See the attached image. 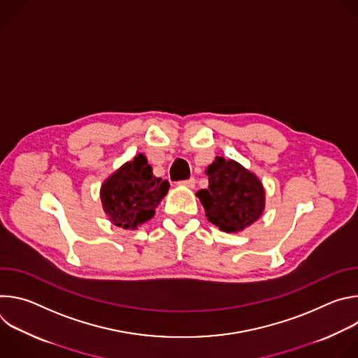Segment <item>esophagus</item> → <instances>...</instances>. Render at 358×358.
Listing matches in <instances>:
<instances>
[{
    "mask_svg": "<svg viewBox=\"0 0 358 358\" xmlns=\"http://www.w3.org/2000/svg\"><path fill=\"white\" fill-rule=\"evenodd\" d=\"M180 185H184V187H188V188H194L195 187V178H188V180H184V181H180L178 182Z\"/></svg>",
    "mask_w": 358,
    "mask_h": 358,
    "instance_id": "1",
    "label": "esophagus"
}]
</instances>
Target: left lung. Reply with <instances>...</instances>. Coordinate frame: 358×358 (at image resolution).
<instances>
[{
  "instance_id": "left-lung-1",
  "label": "left lung",
  "mask_w": 358,
  "mask_h": 358,
  "mask_svg": "<svg viewBox=\"0 0 358 358\" xmlns=\"http://www.w3.org/2000/svg\"><path fill=\"white\" fill-rule=\"evenodd\" d=\"M206 174L208 189H199L196 196L211 224L224 232H239L262 215L265 189L253 173L234 160L217 157Z\"/></svg>"
}]
</instances>
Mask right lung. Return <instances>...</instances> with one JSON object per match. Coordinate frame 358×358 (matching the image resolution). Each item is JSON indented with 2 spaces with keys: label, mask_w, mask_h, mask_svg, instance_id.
<instances>
[{
  "label": "right lung",
  "mask_w": 358,
  "mask_h": 358,
  "mask_svg": "<svg viewBox=\"0 0 358 358\" xmlns=\"http://www.w3.org/2000/svg\"><path fill=\"white\" fill-rule=\"evenodd\" d=\"M169 188V181L152 176L145 156L138 155L103 182L100 199L115 225L136 229L152 218Z\"/></svg>",
  "instance_id": "add662e5"
}]
</instances>
